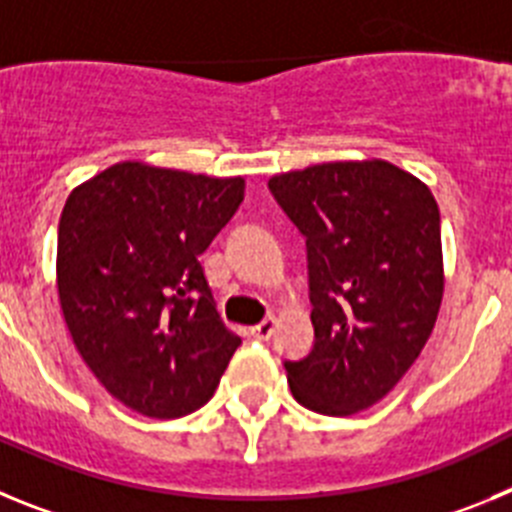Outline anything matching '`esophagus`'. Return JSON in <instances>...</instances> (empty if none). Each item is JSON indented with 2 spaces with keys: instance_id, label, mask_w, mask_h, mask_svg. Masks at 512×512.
<instances>
[{
  "instance_id": "1",
  "label": "esophagus",
  "mask_w": 512,
  "mask_h": 512,
  "mask_svg": "<svg viewBox=\"0 0 512 512\" xmlns=\"http://www.w3.org/2000/svg\"><path fill=\"white\" fill-rule=\"evenodd\" d=\"M274 328H277V320L266 318V320H261L259 325H253L251 336L256 338V341H269L271 333H274Z\"/></svg>"
}]
</instances>
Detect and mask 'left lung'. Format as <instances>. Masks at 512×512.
Listing matches in <instances>:
<instances>
[{
	"mask_svg": "<svg viewBox=\"0 0 512 512\" xmlns=\"http://www.w3.org/2000/svg\"><path fill=\"white\" fill-rule=\"evenodd\" d=\"M305 235L315 343L284 361L289 390L323 415L372 408L405 377L443 300L441 215L400 166L333 161L269 179Z\"/></svg>",
	"mask_w": 512,
	"mask_h": 512,
	"instance_id": "8db88e82",
	"label": "left lung"
}]
</instances>
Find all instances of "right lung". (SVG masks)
<instances>
[{
	"instance_id": "obj_1",
	"label": "right lung",
	"mask_w": 512,
	"mask_h": 512,
	"mask_svg": "<svg viewBox=\"0 0 512 512\" xmlns=\"http://www.w3.org/2000/svg\"><path fill=\"white\" fill-rule=\"evenodd\" d=\"M243 189V176L122 161L63 205V320L104 390L135 413L171 420L200 410L241 346L220 320L200 253L235 215Z\"/></svg>"
}]
</instances>
